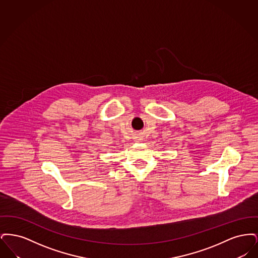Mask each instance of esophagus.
I'll list each match as a JSON object with an SVG mask.
<instances>
[{
    "mask_svg": "<svg viewBox=\"0 0 258 258\" xmlns=\"http://www.w3.org/2000/svg\"><path fill=\"white\" fill-rule=\"evenodd\" d=\"M142 140H143V138H141V137H139V136H138V137H135V141H136V142H141Z\"/></svg>",
    "mask_w": 258,
    "mask_h": 258,
    "instance_id": "34e87169",
    "label": "esophagus"
}]
</instances>
